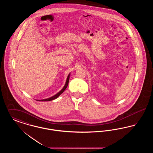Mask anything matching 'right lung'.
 <instances>
[{
  "label": "right lung",
  "instance_id": "obj_1",
  "mask_svg": "<svg viewBox=\"0 0 153 153\" xmlns=\"http://www.w3.org/2000/svg\"><path fill=\"white\" fill-rule=\"evenodd\" d=\"M69 78H70V73L68 76V77H67V79H66V81L64 87L57 94L51 96V97H49V98H48V99H42V100H36L37 101H41V102H49V101H51V100H53L57 99L59 95L63 93V92L65 90L66 88L68 87V83H69Z\"/></svg>",
  "mask_w": 153,
  "mask_h": 153
}]
</instances>
